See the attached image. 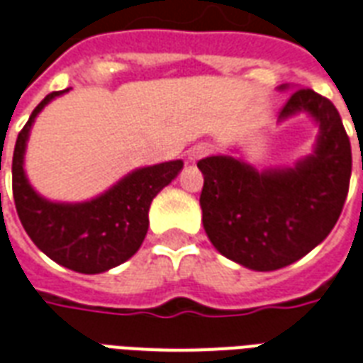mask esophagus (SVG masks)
I'll return each mask as SVG.
<instances>
[{
    "mask_svg": "<svg viewBox=\"0 0 363 363\" xmlns=\"http://www.w3.org/2000/svg\"><path fill=\"white\" fill-rule=\"evenodd\" d=\"M208 147L202 146V144H198V146H192L189 150V160L190 161H198V160H202V157H206L208 155Z\"/></svg>",
    "mask_w": 363,
    "mask_h": 363,
    "instance_id": "1",
    "label": "esophagus"
}]
</instances>
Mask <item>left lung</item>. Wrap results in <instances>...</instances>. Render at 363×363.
<instances>
[{"label":"left lung","mask_w":363,"mask_h":363,"mask_svg":"<svg viewBox=\"0 0 363 363\" xmlns=\"http://www.w3.org/2000/svg\"><path fill=\"white\" fill-rule=\"evenodd\" d=\"M302 111L318 121L319 136L313 154L294 167L259 173L230 155L198 161L206 235L223 256L248 269L275 271L298 262L323 242L345 206L352 150L342 119L329 99L300 88L279 121Z\"/></svg>","instance_id":"8db88e82"}]
</instances>
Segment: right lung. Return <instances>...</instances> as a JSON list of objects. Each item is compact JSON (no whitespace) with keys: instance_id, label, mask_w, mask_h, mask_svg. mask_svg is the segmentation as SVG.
<instances>
[{"instance_id":"add662e5","label":"right lung","mask_w":363,"mask_h":363,"mask_svg":"<svg viewBox=\"0 0 363 363\" xmlns=\"http://www.w3.org/2000/svg\"><path fill=\"white\" fill-rule=\"evenodd\" d=\"M61 92L48 94L18 133L13 152V198L26 235L45 256L67 269L96 275L133 257L147 233L150 203L182 169V161H165L136 169L94 200L50 202L32 189L24 174V150L36 115Z\"/></svg>"}]
</instances>
